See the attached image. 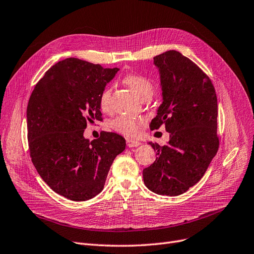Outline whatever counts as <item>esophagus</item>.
<instances>
[{
	"label": "esophagus",
	"mask_w": 254,
	"mask_h": 254,
	"mask_svg": "<svg viewBox=\"0 0 254 254\" xmlns=\"http://www.w3.org/2000/svg\"><path fill=\"white\" fill-rule=\"evenodd\" d=\"M126 143H127V146H128L129 148H133V147H138V146H140V141L135 140V139H127V140H126Z\"/></svg>",
	"instance_id": "34e87169"
}]
</instances>
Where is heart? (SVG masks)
Segmentation results:
<instances>
[{"mask_svg":"<svg viewBox=\"0 0 254 254\" xmlns=\"http://www.w3.org/2000/svg\"><path fill=\"white\" fill-rule=\"evenodd\" d=\"M123 82L140 99L151 96L153 93L152 82L142 75L128 74L123 78ZM111 96L112 89L110 87H106L100 95L99 105L101 111L104 113L111 112ZM142 126L143 121L141 119L128 116L118 117L112 122V128L127 137L137 136L140 133Z\"/></svg>","mask_w":254,"mask_h":254,"instance_id":"1","label":"heart"}]
</instances>
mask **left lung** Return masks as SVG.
<instances>
[{"label":"left lung","instance_id":"left-lung-1","mask_svg":"<svg viewBox=\"0 0 254 254\" xmlns=\"http://www.w3.org/2000/svg\"><path fill=\"white\" fill-rule=\"evenodd\" d=\"M162 90V103L150 128L162 124L170 133L166 146L150 141L156 160L142 172L143 182L161 195H180L206 173L219 148L217 96L209 76L176 51L154 57Z\"/></svg>","mask_w":254,"mask_h":254}]
</instances>
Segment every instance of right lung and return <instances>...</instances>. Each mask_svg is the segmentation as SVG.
I'll return each mask as SVG.
<instances>
[{
  "mask_svg": "<svg viewBox=\"0 0 254 254\" xmlns=\"http://www.w3.org/2000/svg\"><path fill=\"white\" fill-rule=\"evenodd\" d=\"M119 68L68 58L48 69L28 103L32 162L44 182L70 200L84 201L102 191L111 165L126 140L102 131L84 138L87 124L102 121L99 98Z\"/></svg>",
  "mask_w": 254,
  "mask_h": 254,
  "instance_id": "1",
  "label": "right lung"
}]
</instances>
